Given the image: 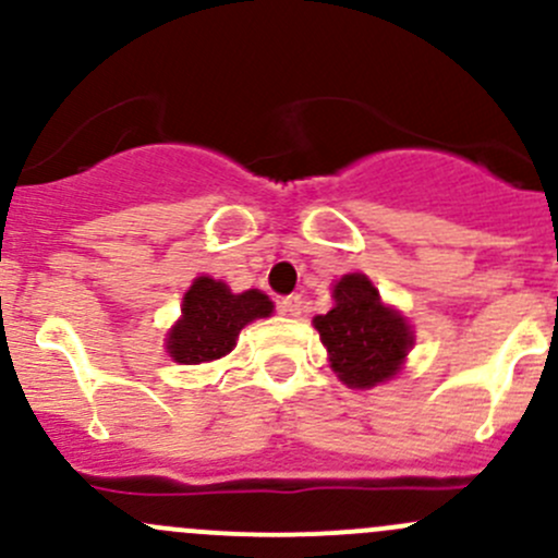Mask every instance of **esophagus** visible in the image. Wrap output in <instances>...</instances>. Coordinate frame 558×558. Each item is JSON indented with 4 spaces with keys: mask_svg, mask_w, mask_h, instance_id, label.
I'll use <instances>...</instances> for the list:
<instances>
[{
    "mask_svg": "<svg viewBox=\"0 0 558 558\" xmlns=\"http://www.w3.org/2000/svg\"><path fill=\"white\" fill-rule=\"evenodd\" d=\"M302 296L300 294H291V296H283V300L278 302V311L283 315H289V318H296V315H302Z\"/></svg>",
    "mask_w": 558,
    "mask_h": 558,
    "instance_id": "34e87169",
    "label": "esophagus"
}]
</instances>
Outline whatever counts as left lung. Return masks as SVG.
<instances>
[{
    "label": "left lung",
    "mask_w": 558,
    "mask_h": 558,
    "mask_svg": "<svg viewBox=\"0 0 558 558\" xmlns=\"http://www.w3.org/2000/svg\"><path fill=\"white\" fill-rule=\"evenodd\" d=\"M331 296L335 307L315 315L313 326L337 378L351 388H373L391 380L415 340L404 315L384 305L373 280L362 272L342 275Z\"/></svg>",
    "instance_id": "left-lung-1"
}]
</instances>
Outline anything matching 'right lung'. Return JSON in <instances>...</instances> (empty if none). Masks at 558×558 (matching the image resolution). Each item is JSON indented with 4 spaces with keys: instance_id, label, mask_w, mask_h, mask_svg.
<instances>
[{
    "instance_id": "obj_1",
    "label": "right lung",
    "mask_w": 558,
    "mask_h": 558,
    "mask_svg": "<svg viewBox=\"0 0 558 558\" xmlns=\"http://www.w3.org/2000/svg\"><path fill=\"white\" fill-rule=\"evenodd\" d=\"M272 302L258 289L232 294L207 275L185 291L178 324L167 335V353L178 364H210L234 351L243 326L272 315Z\"/></svg>"
}]
</instances>
